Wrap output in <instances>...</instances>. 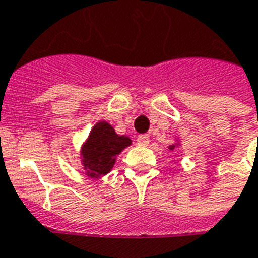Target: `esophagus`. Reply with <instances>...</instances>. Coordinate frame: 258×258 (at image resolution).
Segmentation results:
<instances>
[{
  "mask_svg": "<svg viewBox=\"0 0 258 258\" xmlns=\"http://www.w3.org/2000/svg\"><path fill=\"white\" fill-rule=\"evenodd\" d=\"M137 144H139V145H143V147L148 145V144H149V136L140 135L139 137H137Z\"/></svg>",
  "mask_w": 258,
  "mask_h": 258,
  "instance_id": "esophagus-1",
  "label": "esophagus"
}]
</instances>
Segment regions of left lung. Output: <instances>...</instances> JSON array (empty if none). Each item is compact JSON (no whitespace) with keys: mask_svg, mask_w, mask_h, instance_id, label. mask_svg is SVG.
Masks as SVG:
<instances>
[{"mask_svg":"<svg viewBox=\"0 0 258 258\" xmlns=\"http://www.w3.org/2000/svg\"><path fill=\"white\" fill-rule=\"evenodd\" d=\"M173 148H175V145H172V147H171V148H169V149H173Z\"/></svg>","mask_w":258,"mask_h":258,"instance_id":"1","label":"left lung"}]
</instances>
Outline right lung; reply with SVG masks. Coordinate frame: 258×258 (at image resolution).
Returning a JSON list of instances; mask_svg holds the SVG:
<instances>
[{
  "label": "right lung",
  "mask_w": 258,
  "mask_h": 258,
  "mask_svg": "<svg viewBox=\"0 0 258 258\" xmlns=\"http://www.w3.org/2000/svg\"><path fill=\"white\" fill-rule=\"evenodd\" d=\"M131 144L129 137L118 136L113 126L105 121L97 123L82 148V161L89 176L99 177L106 175L113 168L117 155Z\"/></svg>",
  "instance_id": "right-lung-1"
}]
</instances>
